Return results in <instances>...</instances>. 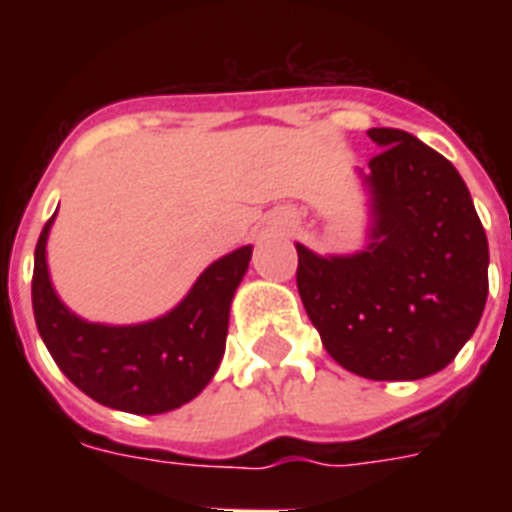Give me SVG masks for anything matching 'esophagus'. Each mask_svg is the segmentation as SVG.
<instances>
[{"label": "esophagus", "mask_w": 512, "mask_h": 512, "mask_svg": "<svg viewBox=\"0 0 512 512\" xmlns=\"http://www.w3.org/2000/svg\"><path fill=\"white\" fill-rule=\"evenodd\" d=\"M295 223H297V215L295 212H289V209H279V212L273 215V225H279V228H284V231L292 228Z\"/></svg>", "instance_id": "1"}]
</instances>
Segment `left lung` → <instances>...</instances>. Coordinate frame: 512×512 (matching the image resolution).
Returning a JSON list of instances; mask_svg holds the SVG:
<instances>
[{"label": "left lung", "instance_id": "8db88e82", "mask_svg": "<svg viewBox=\"0 0 512 512\" xmlns=\"http://www.w3.org/2000/svg\"><path fill=\"white\" fill-rule=\"evenodd\" d=\"M382 148L364 177L369 244L321 257L297 244V292L342 369L420 380L452 364L489 295V241L449 159L404 130L366 132Z\"/></svg>", "mask_w": 512, "mask_h": 512}]
</instances>
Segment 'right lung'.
I'll use <instances>...</instances> for the list:
<instances>
[{"label": "right lung", "instance_id": "obj_1", "mask_svg": "<svg viewBox=\"0 0 512 512\" xmlns=\"http://www.w3.org/2000/svg\"><path fill=\"white\" fill-rule=\"evenodd\" d=\"M34 252L36 329L76 388L98 404L130 414H162L188 404L215 377L228 337V313L249 268L252 247L220 257L167 316L132 327L90 324L60 303L47 271V233Z\"/></svg>", "mask_w": 512, "mask_h": 512}]
</instances>
